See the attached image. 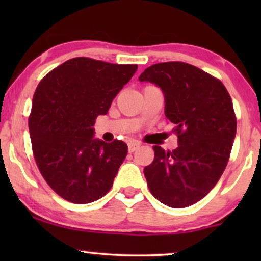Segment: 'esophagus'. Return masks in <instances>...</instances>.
<instances>
[{
	"mask_svg": "<svg viewBox=\"0 0 261 261\" xmlns=\"http://www.w3.org/2000/svg\"><path fill=\"white\" fill-rule=\"evenodd\" d=\"M139 147H140V142L138 141H130L129 144H128V151H129V153H133L134 151H137Z\"/></svg>",
	"mask_w": 261,
	"mask_h": 261,
	"instance_id": "1",
	"label": "esophagus"
}]
</instances>
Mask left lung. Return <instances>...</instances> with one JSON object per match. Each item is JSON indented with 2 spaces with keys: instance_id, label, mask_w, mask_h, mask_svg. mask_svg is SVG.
<instances>
[{
  "instance_id": "obj_1",
  "label": "left lung",
  "mask_w": 261,
  "mask_h": 261,
  "mask_svg": "<svg viewBox=\"0 0 261 261\" xmlns=\"http://www.w3.org/2000/svg\"><path fill=\"white\" fill-rule=\"evenodd\" d=\"M160 88L165 116L176 124L178 147L154 146V160L144 173L151 194L171 208H185L215 187L226 169L237 134V119L227 89L198 67L159 63L139 77Z\"/></svg>"
}]
</instances>
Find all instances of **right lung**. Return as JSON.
<instances>
[{"label": "right lung", "mask_w": 261, "mask_h": 261, "mask_svg": "<svg viewBox=\"0 0 261 261\" xmlns=\"http://www.w3.org/2000/svg\"><path fill=\"white\" fill-rule=\"evenodd\" d=\"M137 69L80 57L39 83L28 121L33 154L44 179L66 201L95 202L112 188L128 147L94 138L92 127Z\"/></svg>", "instance_id": "right-lung-1"}]
</instances>
